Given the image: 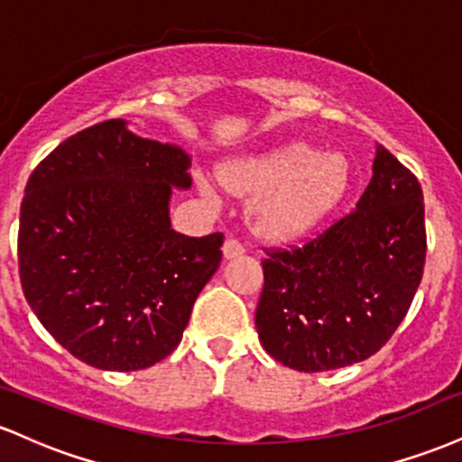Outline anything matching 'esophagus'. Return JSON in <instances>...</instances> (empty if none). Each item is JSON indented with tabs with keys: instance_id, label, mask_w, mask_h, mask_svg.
<instances>
[{
	"instance_id": "34e87169",
	"label": "esophagus",
	"mask_w": 462,
	"mask_h": 462,
	"mask_svg": "<svg viewBox=\"0 0 462 462\" xmlns=\"http://www.w3.org/2000/svg\"><path fill=\"white\" fill-rule=\"evenodd\" d=\"M245 254V245H243L241 241H236V238H227V241L224 243V256L227 258V261H232V258H238Z\"/></svg>"
}]
</instances>
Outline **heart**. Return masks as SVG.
<instances>
[{
	"label": "heart",
	"instance_id": "obj_1",
	"mask_svg": "<svg viewBox=\"0 0 462 462\" xmlns=\"http://www.w3.org/2000/svg\"><path fill=\"white\" fill-rule=\"evenodd\" d=\"M230 190L252 193V219L258 232L286 238L301 235L341 204L349 189V167L343 156L319 153L304 141H289L235 158L221 167ZM206 198H219V184L198 176Z\"/></svg>",
	"mask_w": 462,
	"mask_h": 462
}]
</instances>
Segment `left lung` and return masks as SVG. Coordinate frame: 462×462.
<instances>
[{"instance_id": "left-lung-1", "label": "left lung", "mask_w": 462, "mask_h": 462, "mask_svg": "<svg viewBox=\"0 0 462 462\" xmlns=\"http://www.w3.org/2000/svg\"><path fill=\"white\" fill-rule=\"evenodd\" d=\"M264 254L256 330L269 356L306 374L360 363L389 341L421 282V184L378 145L352 213L304 245Z\"/></svg>"}]
</instances>
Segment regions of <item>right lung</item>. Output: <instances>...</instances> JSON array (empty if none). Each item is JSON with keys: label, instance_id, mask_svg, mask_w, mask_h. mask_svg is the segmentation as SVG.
Instances as JSON below:
<instances>
[{"label": "right lung", "instance_id": "obj_1", "mask_svg": "<svg viewBox=\"0 0 462 462\" xmlns=\"http://www.w3.org/2000/svg\"><path fill=\"white\" fill-rule=\"evenodd\" d=\"M180 147L108 119L36 164L21 201L19 278L67 352L108 371L167 358L221 263L224 235L171 230V187L189 189Z\"/></svg>", "mask_w": 462, "mask_h": 462}]
</instances>
